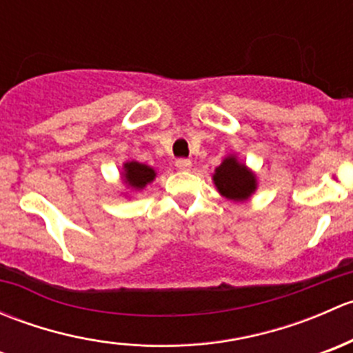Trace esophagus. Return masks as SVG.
<instances>
[{"mask_svg": "<svg viewBox=\"0 0 353 353\" xmlns=\"http://www.w3.org/2000/svg\"><path fill=\"white\" fill-rule=\"evenodd\" d=\"M176 167L179 170H190L191 169V160L190 159H177Z\"/></svg>", "mask_w": 353, "mask_h": 353, "instance_id": "esophagus-1", "label": "esophagus"}]
</instances>
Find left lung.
<instances>
[{
  "instance_id": "8db88e82",
  "label": "left lung",
  "mask_w": 353,
  "mask_h": 353,
  "mask_svg": "<svg viewBox=\"0 0 353 353\" xmlns=\"http://www.w3.org/2000/svg\"><path fill=\"white\" fill-rule=\"evenodd\" d=\"M213 181L220 193L234 201H243L256 190L254 176L234 157H229L220 163V167H216Z\"/></svg>"
}]
</instances>
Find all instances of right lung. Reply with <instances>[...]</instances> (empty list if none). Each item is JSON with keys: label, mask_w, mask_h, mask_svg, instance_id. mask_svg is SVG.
Returning <instances> with one entry per match:
<instances>
[{"label": "right lung", "mask_w": 353, "mask_h": 353, "mask_svg": "<svg viewBox=\"0 0 353 353\" xmlns=\"http://www.w3.org/2000/svg\"><path fill=\"white\" fill-rule=\"evenodd\" d=\"M124 170V179L133 188H145L155 177V170L140 162H128Z\"/></svg>", "instance_id": "obj_1"}]
</instances>
